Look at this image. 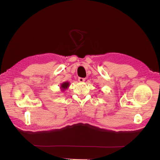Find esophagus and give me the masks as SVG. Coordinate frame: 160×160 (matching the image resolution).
Here are the masks:
<instances>
[{
    "mask_svg": "<svg viewBox=\"0 0 160 160\" xmlns=\"http://www.w3.org/2000/svg\"><path fill=\"white\" fill-rule=\"evenodd\" d=\"M84 80H85V78H78V81H79V82H83Z\"/></svg>",
    "mask_w": 160,
    "mask_h": 160,
    "instance_id": "1",
    "label": "esophagus"
}]
</instances>
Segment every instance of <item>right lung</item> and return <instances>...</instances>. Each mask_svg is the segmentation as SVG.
<instances>
[{
	"mask_svg": "<svg viewBox=\"0 0 160 160\" xmlns=\"http://www.w3.org/2000/svg\"><path fill=\"white\" fill-rule=\"evenodd\" d=\"M69 82H64L62 84V85H61V88L64 90V89H66L68 88V87H69Z\"/></svg>",
	"mask_w": 160,
	"mask_h": 160,
	"instance_id": "obj_1",
	"label": "right lung"
}]
</instances>
